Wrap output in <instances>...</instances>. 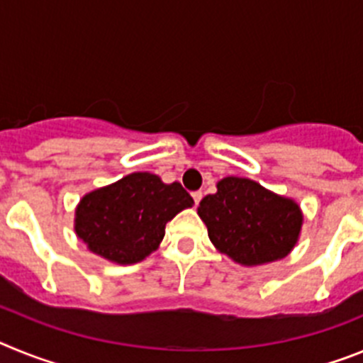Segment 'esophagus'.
<instances>
[{"label":"esophagus","instance_id":"obj_1","mask_svg":"<svg viewBox=\"0 0 363 363\" xmlns=\"http://www.w3.org/2000/svg\"><path fill=\"white\" fill-rule=\"evenodd\" d=\"M201 198H203V194H201V191H194L192 192V200H194V203H200Z\"/></svg>","mask_w":363,"mask_h":363}]
</instances>
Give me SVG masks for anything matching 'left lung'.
I'll return each instance as SVG.
<instances>
[{"mask_svg":"<svg viewBox=\"0 0 363 363\" xmlns=\"http://www.w3.org/2000/svg\"><path fill=\"white\" fill-rule=\"evenodd\" d=\"M198 214L211 242L242 265H262L291 252L301 213L293 200L277 196L247 178H223L216 194L200 201Z\"/></svg>","mask_w":363,"mask_h":363,"instance_id":"1","label":"left lung"}]
</instances>
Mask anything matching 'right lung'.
Returning a JSON list of instances; mask_svg holds the SVG:
<instances>
[{
    "mask_svg": "<svg viewBox=\"0 0 363 363\" xmlns=\"http://www.w3.org/2000/svg\"><path fill=\"white\" fill-rule=\"evenodd\" d=\"M192 203L178 182L167 185L158 176L134 172L79 201L76 233L96 255L136 264L158 249L167 221Z\"/></svg>",
    "mask_w": 363,
    "mask_h": 363,
    "instance_id": "add662e5",
    "label": "right lung"
}]
</instances>
